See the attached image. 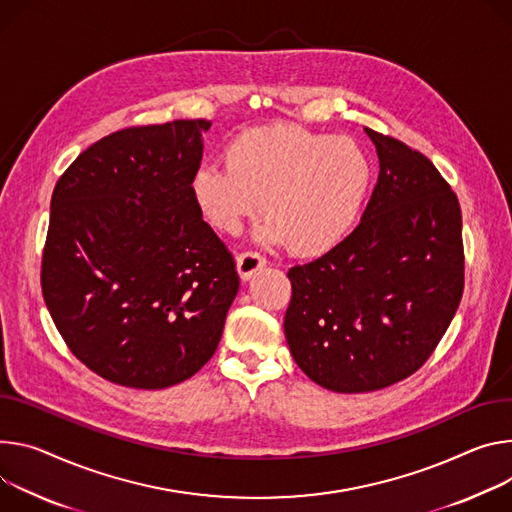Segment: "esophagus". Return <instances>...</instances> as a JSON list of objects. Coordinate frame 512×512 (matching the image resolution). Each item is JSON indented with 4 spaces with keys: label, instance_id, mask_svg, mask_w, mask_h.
<instances>
[{
    "label": "esophagus",
    "instance_id": "1",
    "mask_svg": "<svg viewBox=\"0 0 512 512\" xmlns=\"http://www.w3.org/2000/svg\"><path fill=\"white\" fill-rule=\"evenodd\" d=\"M267 265V261L259 255V253H253V251H247V253H241L237 257V271L241 275V280H251V277L261 271L263 267Z\"/></svg>",
    "mask_w": 512,
    "mask_h": 512
}]
</instances>
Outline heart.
<instances>
[{"label": "heart", "mask_w": 512, "mask_h": 512, "mask_svg": "<svg viewBox=\"0 0 512 512\" xmlns=\"http://www.w3.org/2000/svg\"><path fill=\"white\" fill-rule=\"evenodd\" d=\"M226 167L202 163L192 198L212 228L239 235L259 208L265 243H286L302 257L337 247L353 228L371 183L365 151L349 136L290 124L253 128L226 147Z\"/></svg>", "instance_id": "heart-1"}]
</instances>
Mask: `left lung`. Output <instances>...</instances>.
Instances as JSON below:
<instances>
[{
  "instance_id": "obj_1",
  "label": "left lung",
  "mask_w": 512,
  "mask_h": 512,
  "mask_svg": "<svg viewBox=\"0 0 512 512\" xmlns=\"http://www.w3.org/2000/svg\"><path fill=\"white\" fill-rule=\"evenodd\" d=\"M380 175L361 222L337 247L288 271L290 353L318 386L388 388L421 367L463 294L461 210L435 165L365 128Z\"/></svg>"
}]
</instances>
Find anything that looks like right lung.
I'll list each match as a JSON object with an SVG mask.
<instances>
[{
	"label": "right lung",
	"instance_id": "obj_1",
	"mask_svg": "<svg viewBox=\"0 0 512 512\" xmlns=\"http://www.w3.org/2000/svg\"><path fill=\"white\" fill-rule=\"evenodd\" d=\"M208 128L118 130L55 185L42 296L71 353L112 384L175 386L220 343L239 275L190 190Z\"/></svg>",
	"mask_w": 512,
	"mask_h": 512
}]
</instances>
